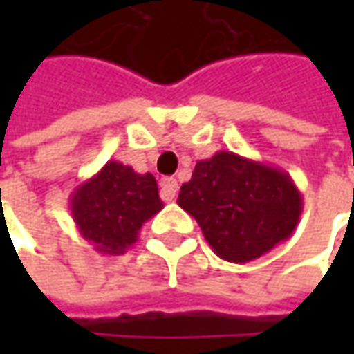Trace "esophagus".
<instances>
[{
    "mask_svg": "<svg viewBox=\"0 0 354 354\" xmlns=\"http://www.w3.org/2000/svg\"><path fill=\"white\" fill-rule=\"evenodd\" d=\"M177 181L173 179V177H163L161 181H159V195L163 201H173L175 195H177Z\"/></svg>",
    "mask_w": 354,
    "mask_h": 354,
    "instance_id": "34e87169",
    "label": "esophagus"
}]
</instances>
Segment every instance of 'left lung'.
Here are the masks:
<instances>
[{
	"instance_id": "1",
	"label": "left lung",
	"mask_w": 354,
	"mask_h": 354,
	"mask_svg": "<svg viewBox=\"0 0 354 354\" xmlns=\"http://www.w3.org/2000/svg\"><path fill=\"white\" fill-rule=\"evenodd\" d=\"M218 258L252 262L292 236L304 197L290 173L232 151L197 161L177 198Z\"/></svg>"
}]
</instances>
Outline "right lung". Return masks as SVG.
Segmentation results:
<instances>
[{
    "label": "right lung",
    "mask_w": 354,
    "mask_h": 354,
    "mask_svg": "<svg viewBox=\"0 0 354 354\" xmlns=\"http://www.w3.org/2000/svg\"><path fill=\"white\" fill-rule=\"evenodd\" d=\"M163 209L151 173H136L108 161L71 195V212L80 236L102 254H124L138 240L145 221Z\"/></svg>",
    "instance_id": "1"
}]
</instances>
